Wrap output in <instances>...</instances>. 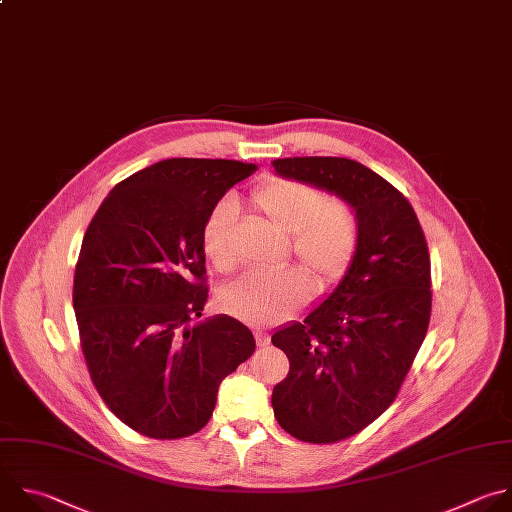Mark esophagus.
<instances>
[{
  "label": "esophagus",
  "mask_w": 512,
  "mask_h": 512,
  "mask_svg": "<svg viewBox=\"0 0 512 512\" xmlns=\"http://www.w3.org/2000/svg\"><path fill=\"white\" fill-rule=\"evenodd\" d=\"M255 342L259 348H265V346H269V335L263 331H255Z\"/></svg>",
  "instance_id": "34e87169"
}]
</instances>
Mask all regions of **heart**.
<instances>
[{
	"mask_svg": "<svg viewBox=\"0 0 512 512\" xmlns=\"http://www.w3.org/2000/svg\"><path fill=\"white\" fill-rule=\"evenodd\" d=\"M255 213L273 229L289 235L291 253L313 275L319 289H331L350 271L360 247L356 211L321 189L293 181L267 179L249 197ZM203 251L223 275L239 265L237 209L219 203L203 227ZM301 267L275 273H247L219 291V307L251 325H275L299 311L313 293V281Z\"/></svg>",
	"mask_w": 512,
	"mask_h": 512,
	"instance_id": "obj_1",
	"label": "heart"
}]
</instances>
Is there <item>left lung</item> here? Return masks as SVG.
Masks as SVG:
<instances>
[{
    "label": "left lung",
    "instance_id": "1",
    "mask_svg": "<svg viewBox=\"0 0 512 512\" xmlns=\"http://www.w3.org/2000/svg\"><path fill=\"white\" fill-rule=\"evenodd\" d=\"M271 164L281 177L346 199L360 221V247L342 283L271 337L289 360L271 396L279 426L301 442L333 444L396 400L430 323V253L410 201L368 166L339 156Z\"/></svg>",
    "mask_w": 512,
    "mask_h": 512
}]
</instances>
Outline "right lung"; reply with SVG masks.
Returning a JSON list of instances; mask_svg holds the SVG:
<instances>
[{"mask_svg":"<svg viewBox=\"0 0 512 512\" xmlns=\"http://www.w3.org/2000/svg\"><path fill=\"white\" fill-rule=\"evenodd\" d=\"M257 164L166 158L118 183L92 217L74 273L90 380L134 432L177 440L213 416L223 378L255 352L241 321L201 317L209 285L203 227Z\"/></svg>","mask_w":512,"mask_h":512,"instance_id":"obj_1","label":"right lung"}]
</instances>
